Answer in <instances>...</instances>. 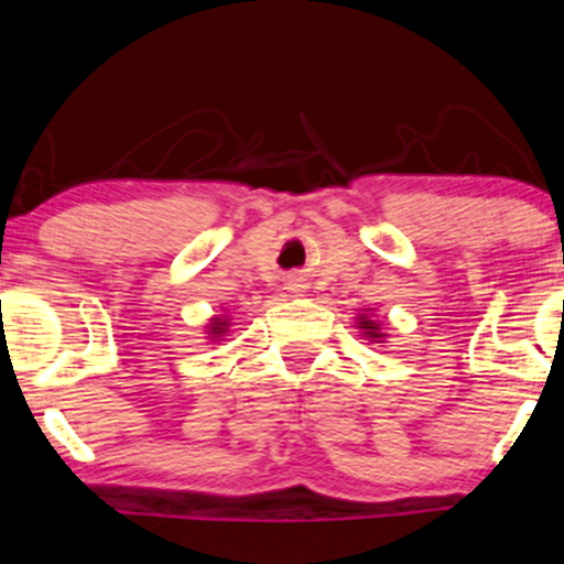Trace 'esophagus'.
<instances>
[{
    "label": "esophagus",
    "mask_w": 564,
    "mask_h": 564,
    "mask_svg": "<svg viewBox=\"0 0 564 564\" xmlns=\"http://www.w3.org/2000/svg\"><path fill=\"white\" fill-rule=\"evenodd\" d=\"M289 292H303V283H300V281H289Z\"/></svg>",
    "instance_id": "1"
}]
</instances>
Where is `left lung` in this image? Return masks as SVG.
<instances>
[{
	"instance_id": "obj_1",
	"label": "left lung",
	"mask_w": 564,
	"mask_h": 564,
	"mask_svg": "<svg viewBox=\"0 0 564 564\" xmlns=\"http://www.w3.org/2000/svg\"><path fill=\"white\" fill-rule=\"evenodd\" d=\"M360 327L366 329L368 338H382V333H379V324H377V322H371V318L360 316Z\"/></svg>"
}]
</instances>
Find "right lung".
<instances>
[{"instance_id":"obj_1","label":"right lung","mask_w":564,"mask_h":564,"mask_svg":"<svg viewBox=\"0 0 564 564\" xmlns=\"http://www.w3.org/2000/svg\"><path fill=\"white\" fill-rule=\"evenodd\" d=\"M226 327H229V322H220V318H213V324H209V335H213V338H218V335L226 333Z\"/></svg>"}]
</instances>
